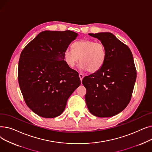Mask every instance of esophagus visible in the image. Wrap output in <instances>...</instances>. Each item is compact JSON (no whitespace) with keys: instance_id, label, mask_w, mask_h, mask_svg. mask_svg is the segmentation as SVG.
<instances>
[{"instance_id":"1","label":"esophagus","mask_w":152,"mask_h":152,"mask_svg":"<svg viewBox=\"0 0 152 152\" xmlns=\"http://www.w3.org/2000/svg\"><path fill=\"white\" fill-rule=\"evenodd\" d=\"M79 78H80V80L82 81L83 79L84 78V75L83 74H81V73H79Z\"/></svg>"}]
</instances>
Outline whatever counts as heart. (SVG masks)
Listing matches in <instances>:
<instances>
[{"instance_id": "obj_1", "label": "heart", "mask_w": 152, "mask_h": 152, "mask_svg": "<svg viewBox=\"0 0 152 152\" xmlns=\"http://www.w3.org/2000/svg\"><path fill=\"white\" fill-rule=\"evenodd\" d=\"M73 50L64 52V60L67 65L73 68L80 61L79 68L95 73L103 66L106 59L107 52L102 43L92 40H79L72 44Z\"/></svg>"}]
</instances>
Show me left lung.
Returning a JSON list of instances; mask_svg holds the SVG:
<instances>
[{
  "instance_id": "left-lung-1",
  "label": "left lung",
  "mask_w": 152,
  "mask_h": 152,
  "mask_svg": "<svg viewBox=\"0 0 152 152\" xmlns=\"http://www.w3.org/2000/svg\"><path fill=\"white\" fill-rule=\"evenodd\" d=\"M89 36L104 45L107 56L102 67L82 81L86 88L85 99L90 112L100 118L119 113L131 100L137 73L129 48L111 33Z\"/></svg>"
}]
</instances>
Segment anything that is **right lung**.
I'll use <instances>...</instances> for the list:
<instances>
[{"mask_svg":"<svg viewBox=\"0 0 152 152\" xmlns=\"http://www.w3.org/2000/svg\"><path fill=\"white\" fill-rule=\"evenodd\" d=\"M78 34L44 31L21 53L18 79L27 106L41 117L52 118L65 110L70 95L81 84L77 71L64 60L65 52Z\"/></svg>","mask_w":152,"mask_h":152,"instance_id":"1","label":"right lung"}]
</instances>
